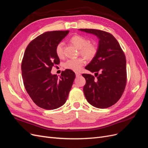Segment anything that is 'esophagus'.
<instances>
[{"label": "esophagus", "mask_w": 148, "mask_h": 148, "mask_svg": "<svg viewBox=\"0 0 148 148\" xmlns=\"http://www.w3.org/2000/svg\"><path fill=\"white\" fill-rule=\"evenodd\" d=\"M75 75H76V77H79L80 75H81V73L78 72V71H76V72H75Z\"/></svg>", "instance_id": "esophagus-1"}]
</instances>
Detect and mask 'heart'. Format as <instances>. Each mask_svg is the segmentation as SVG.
Masks as SVG:
<instances>
[{"mask_svg":"<svg viewBox=\"0 0 148 148\" xmlns=\"http://www.w3.org/2000/svg\"><path fill=\"white\" fill-rule=\"evenodd\" d=\"M70 42L79 49V53L85 59L91 60L97 54V48L95 44L89 43V40L80 35H75L70 39ZM56 55L59 58L64 56V43L60 42L56 47ZM85 60L82 57L70 59L67 60L64 64L65 69L73 71H79L84 64Z\"/></svg>","mask_w":148,"mask_h":148,"instance_id":"1","label":"heart"}]
</instances>
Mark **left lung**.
<instances>
[{
    "instance_id": "1",
    "label": "left lung",
    "mask_w": 148,
    "mask_h": 148,
    "mask_svg": "<svg viewBox=\"0 0 148 148\" xmlns=\"http://www.w3.org/2000/svg\"><path fill=\"white\" fill-rule=\"evenodd\" d=\"M79 30L95 34L99 39L96 56L85 67L91 72H95V77L82 74L86 79L83 87L85 97L94 107L107 108L120 99L126 86L125 53L117 40L110 33L95 29Z\"/></svg>"
}]
</instances>
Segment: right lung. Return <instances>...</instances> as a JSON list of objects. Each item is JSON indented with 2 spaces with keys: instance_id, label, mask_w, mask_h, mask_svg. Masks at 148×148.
I'll return each mask as SVG.
<instances>
[{
  "instance_id": "right-lung-1",
  "label": "right lung",
  "mask_w": 148,
  "mask_h": 148,
  "mask_svg": "<svg viewBox=\"0 0 148 148\" xmlns=\"http://www.w3.org/2000/svg\"><path fill=\"white\" fill-rule=\"evenodd\" d=\"M69 31L44 33L31 41L21 62L25 88L31 99L41 108L53 110L63 106L75 78L72 70L62 71L60 77L52 75V66L60 63L56 47Z\"/></svg>"
}]
</instances>
